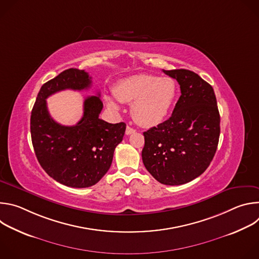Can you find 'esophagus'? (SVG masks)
<instances>
[{"instance_id": "esophagus-1", "label": "esophagus", "mask_w": 259, "mask_h": 259, "mask_svg": "<svg viewBox=\"0 0 259 259\" xmlns=\"http://www.w3.org/2000/svg\"><path fill=\"white\" fill-rule=\"evenodd\" d=\"M135 132H136V130H135L134 128H132V127H130V126H127V128H126V134H127V135H130V134L135 133Z\"/></svg>"}]
</instances>
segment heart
I'll use <instances>...</instances> for the list:
<instances>
[{"label": "heart", "mask_w": 259, "mask_h": 259, "mask_svg": "<svg viewBox=\"0 0 259 259\" xmlns=\"http://www.w3.org/2000/svg\"><path fill=\"white\" fill-rule=\"evenodd\" d=\"M114 93L122 102H133L131 115L138 125L154 127L167 118L176 100L178 88L172 78L139 73L119 81ZM106 102L109 107L118 108L113 97L107 96Z\"/></svg>", "instance_id": "obj_1"}]
</instances>
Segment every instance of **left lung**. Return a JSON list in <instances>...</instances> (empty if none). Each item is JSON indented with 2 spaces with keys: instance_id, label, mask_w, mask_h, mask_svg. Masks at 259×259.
I'll list each match as a JSON object with an SVG mask.
<instances>
[{
  "instance_id": "left-lung-1",
  "label": "left lung",
  "mask_w": 259,
  "mask_h": 259,
  "mask_svg": "<svg viewBox=\"0 0 259 259\" xmlns=\"http://www.w3.org/2000/svg\"><path fill=\"white\" fill-rule=\"evenodd\" d=\"M163 71L180 85L181 95L171 117L143 132V164L154 178L179 186L200 176L218 145L220 116L214 90L189 69Z\"/></svg>"
}]
</instances>
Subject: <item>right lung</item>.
I'll list each match as a JSON object with an SVG mask.
<instances>
[{
    "label": "right lung",
    "mask_w": 259,
    "mask_h": 259,
    "mask_svg": "<svg viewBox=\"0 0 259 259\" xmlns=\"http://www.w3.org/2000/svg\"><path fill=\"white\" fill-rule=\"evenodd\" d=\"M91 83L85 70L65 69L41 87L31 110L36 159L50 177L69 188H89L103 177L126 130L123 122L109 124L99 119L103 107L99 93L85 98L83 117L76 125L63 126L51 118L46 101L50 95L65 89H88Z\"/></svg>",
    "instance_id": "obj_1"
}]
</instances>
